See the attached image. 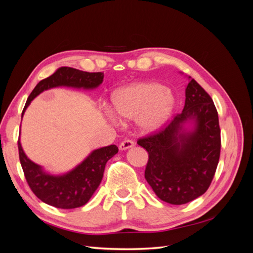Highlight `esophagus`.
Masks as SVG:
<instances>
[{"instance_id":"34e87169","label":"esophagus","mask_w":253,"mask_h":253,"mask_svg":"<svg viewBox=\"0 0 253 253\" xmlns=\"http://www.w3.org/2000/svg\"><path fill=\"white\" fill-rule=\"evenodd\" d=\"M134 141L131 140V139H126L122 141L120 144H119V149L122 151V150H126V149H129L134 147Z\"/></svg>"}]
</instances>
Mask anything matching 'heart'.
<instances>
[{
	"mask_svg": "<svg viewBox=\"0 0 253 253\" xmlns=\"http://www.w3.org/2000/svg\"><path fill=\"white\" fill-rule=\"evenodd\" d=\"M174 105L171 91L154 82L131 84L116 90L112 97V108L119 117L137 118L138 126L149 132L166 124Z\"/></svg>",
	"mask_w": 253,
	"mask_h": 253,
	"instance_id": "heart-1",
	"label": "heart"
}]
</instances>
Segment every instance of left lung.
Wrapping results in <instances>:
<instances>
[{"instance_id":"1","label":"left lung","mask_w":253,"mask_h":253,"mask_svg":"<svg viewBox=\"0 0 253 253\" xmlns=\"http://www.w3.org/2000/svg\"><path fill=\"white\" fill-rule=\"evenodd\" d=\"M193 120V131L182 124ZM137 143L147 150L144 177L160 200L183 205L203 195L210 187L220 155L218 114L212 98L189 77L185 108L157 131Z\"/></svg>"}]
</instances>
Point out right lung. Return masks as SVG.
I'll return each mask as SVG.
<instances>
[{
  "instance_id": "right-lung-1",
  "label": "right lung",
  "mask_w": 253,
  "mask_h": 253,
  "mask_svg": "<svg viewBox=\"0 0 253 253\" xmlns=\"http://www.w3.org/2000/svg\"><path fill=\"white\" fill-rule=\"evenodd\" d=\"M103 73H88L73 67H59L49 77L41 80L30 93L22 117L29 103L43 90L57 86L95 88L103 81ZM19 157L26 181L34 194L43 203L60 209H74L85 205L103 177L104 168L108 160L118 152L117 145L95 150L71 172L62 176H53L45 173L40 166L27 158L18 140Z\"/></svg>"
}]
</instances>
